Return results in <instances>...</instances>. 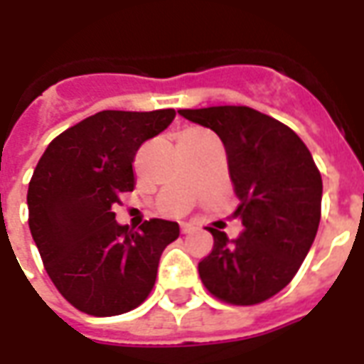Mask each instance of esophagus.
I'll list each match as a JSON object with an SVG mask.
<instances>
[{"label":"esophagus","mask_w":364,"mask_h":364,"mask_svg":"<svg viewBox=\"0 0 364 364\" xmlns=\"http://www.w3.org/2000/svg\"><path fill=\"white\" fill-rule=\"evenodd\" d=\"M197 228H198L197 224H191V222H183V224H181L183 234H191V232H195Z\"/></svg>","instance_id":"1"}]
</instances>
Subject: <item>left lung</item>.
Masks as SVG:
<instances>
[{
  "label": "left lung",
  "instance_id": "8db88e82",
  "mask_svg": "<svg viewBox=\"0 0 364 364\" xmlns=\"http://www.w3.org/2000/svg\"><path fill=\"white\" fill-rule=\"evenodd\" d=\"M181 117L220 136L244 232L210 230L213 252L198 263L210 294L252 306L282 290L310 252L320 226L321 175L306 144L273 117L250 107L181 109Z\"/></svg>",
  "mask_w": 364,
  "mask_h": 364
}]
</instances>
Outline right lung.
<instances>
[{
  "instance_id": "add662e5",
  "label": "right lung",
  "mask_w": 364,
  "mask_h": 364,
  "mask_svg": "<svg viewBox=\"0 0 364 364\" xmlns=\"http://www.w3.org/2000/svg\"><path fill=\"white\" fill-rule=\"evenodd\" d=\"M173 109L101 111L56 136L28 183V228L44 269L68 302L91 316L130 312L148 298L177 222L151 218L138 232L114 220L134 189V156L166 130Z\"/></svg>"
}]
</instances>
